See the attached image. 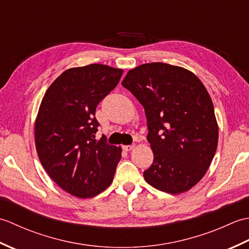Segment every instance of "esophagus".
I'll return each instance as SVG.
<instances>
[{
  "instance_id": "1",
  "label": "esophagus",
  "mask_w": 249,
  "mask_h": 249,
  "mask_svg": "<svg viewBox=\"0 0 249 249\" xmlns=\"http://www.w3.org/2000/svg\"><path fill=\"white\" fill-rule=\"evenodd\" d=\"M133 149H135V144H130V145H123V150L124 151H131Z\"/></svg>"
}]
</instances>
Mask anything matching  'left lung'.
Segmentation results:
<instances>
[{
    "label": "left lung",
    "mask_w": 249,
    "mask_h": 249,
    "mask_svg": "<svg viewBox=\"0 0 249 249\" xmlns=\"http://www.w3.org/2000/svg\"><path fill=\"white\" fill-rule=\"evenodd\" d=\"M122 86L143 106L154 154L145 181L168 194L187 192L203 178L218 142L210 95L183 67L147 63L130 70Z\"/></svg>",
    "instance_id": "left-lung-1"
}]
</instances>
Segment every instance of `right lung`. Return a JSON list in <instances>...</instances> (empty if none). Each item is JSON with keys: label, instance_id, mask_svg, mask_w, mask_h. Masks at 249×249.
I'll use <instances>...</instances> for the list:
<instances>
[{"label": "right lung", "instance_id": "right-lung-1", "mask_svg": "<svg viewBox=\"0 0 249 249\" xmlns=\"http://www.w3.org/2000/svg\"><path fill=\"white\" fill-rule=\"evenodd\" d=\"M123 70L91 64L52 82L35 121V145L49 177L72 196L91 198L113 181L122 149L95 139L97 105L118 86Z\"/></svg>", "mask_w": 249, "mask_h": 249}]
</instances>
